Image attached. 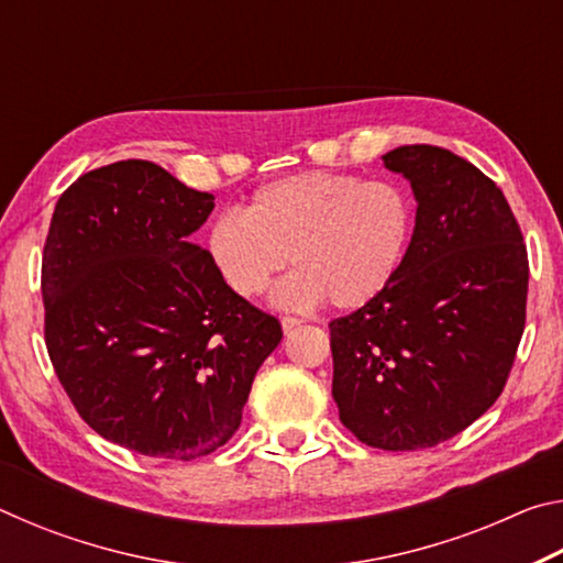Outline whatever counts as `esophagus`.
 Wrapping results in <instances>:
<instances>
[{"label": "esophagus", "mask_w": 563, "mask_h": 563, "mask_svg": "<svg viewBox=\"0 0 563 563\" xmlns=\"http://www.w3.org/2000/svg\"><path fill=\"white\" fill-rule=\"evenodd\" d=\"M280 322H283V330H285V332H290L292 328H298L302 320H300V318H295V316H283V320H280Z\"/></svg>", "instance_id": "1"}]
</instances>
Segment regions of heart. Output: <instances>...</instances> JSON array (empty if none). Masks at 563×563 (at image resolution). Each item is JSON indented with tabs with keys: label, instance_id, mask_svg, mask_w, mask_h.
<instances>
[{
	"label": "heart",
	"instance_id": "obj_1",
	"mask_svg": "<svg viewBox=\"0 0 563 563\" xmlns=\"http://www.w3.org/2000/svg\"><path fill=\"white\" fill-rule=\"evenodd\" d=\"M409 190L387 178L305 170L261 186L241 213H221L206 251L221 280L241 298H261L292 263L298 273L278 302L360 310L399 278L415 241Z\"/></svg>",
	"mask_w": 563,
	"mask_h": 563
}]
</instances>
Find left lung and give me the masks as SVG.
Wrapping results in <instances>:
<instances>
[{
  "label": "left lung",
  "mask_w": 563,
  "mask_h": 563,
  "mask_svg": "<svg viewBox=\"0 0 563 563\" xmlns=\"http://www.w3.org/2000/svg\"><path fill=\"white\" fill-rule=\"evenodd\" d=\"M415 241L385 295L330 322L332 397L367 446L415 452L497 402L527 322L529 258L501 188L440 146H399Z\"/></svg>",
  "instance_id": "obj_1"
}]
</instances>
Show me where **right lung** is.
<instances>
[{
	"mask_svg": "<svg viewBox=\"0 0 563 563\" xmlns=\"http://www.w3.org/2000/svg\"><path fill=\"white\" fill-rule=\"evenodd\" d=\"M213 196L151 161L64 190L42 258L44 340L76 412L131 452L190 462L223 446L283 328L221 280L190 233Z\"/></svg>",
	"mask_w": 563,
	"mask_h": 563,
	"instance_id": "add662e5",
	"label": "right lung"
}]
</instances>
